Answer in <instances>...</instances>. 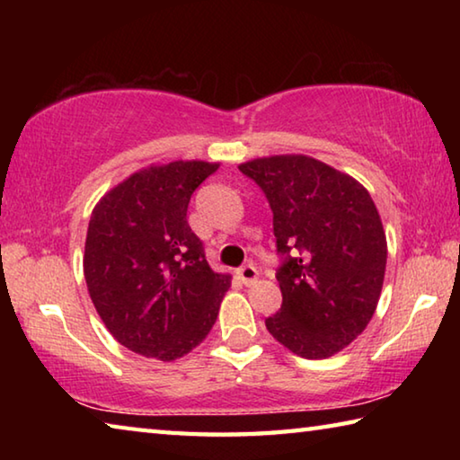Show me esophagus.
<instances>
[{"label": "esophagus", "mask_w": 460, "mask_h": 460, "mask_svg": "<svg viewBox=\"0 0 460 460\" xmlns=\"http://www.w3.org/2000/svg\"><path fill=\"white\" fill-rule=\"evenodd\" d=\"M258 276H260V271L255 270L253 266H243V268L237 270V278H239L241 282H243L245 286H253L255 282H258Z\"/></svg>", "instance_id": "34e87169"}]
</instances>
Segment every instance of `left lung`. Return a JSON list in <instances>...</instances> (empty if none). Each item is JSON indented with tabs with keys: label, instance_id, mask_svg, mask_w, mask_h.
Segmentation results:
<instances>
[{
	"label": "left lung",
	"instance_id": "1",
	"mask_svg": "<svg viewBox=\"0 0 460 460\" xmlns=\"http://www.w3.org/2000/svg\"><path fill=\"white\" fill-rule=\"evenodd\" d=\"M274 213L282 308L271 337L305 359H326L369 324L384 286L387 241L371 194L341 170L305 154L239 164Z\"/></svg>",
	"mask_w": 460,
	"mask_h": 460
}]
</instances>
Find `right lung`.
<instances>
[{
    "instance_id": "add662e5",
    "label": "right lung",
    "mask_w": 460,
    "mask_h": 460,
    "mask_svg": "<svg viewBox=\"0 0 460 460\" xmlns=\"http://www.w3.org/2000/svg\"><path fill=\"white\" fill-rule=\"evenodd\" d=\"M217 168L202 160L150 164L93 208L84 279L101 321L129 351L174 361L213 329L231 276L208 266L186 211Z\"/></svg>"
}]
</instances>
